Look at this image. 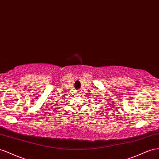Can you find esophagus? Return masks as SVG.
I'll return each mask as SVG.
<instances>
[{"label": "esophagus", "mask_w": 159, "mask_h": 159, "mask_svg": "<svg viewBox=\"0 0 159 159\" xmlns=\"http://www.w3.org/2000/svg\"><path fill=\"white\" fill-rule=\"evenodd\" d=\"M79 93H80V91H78V92H77V94H80Z\"/></svg>", "instance_id": "obj_1"}]
</instances>
